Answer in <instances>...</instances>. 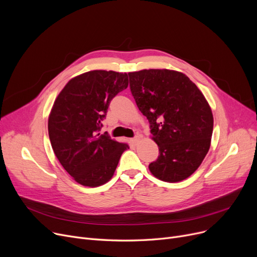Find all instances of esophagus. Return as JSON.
Returning a JSON list of instances; mask_svg holds the SVG:
<instances>
[{"label":"esophagus","instance_id":"1","mask_svg":"<svg viewBox=\"0 0 257 257\" xmlns=\"http://www.w3.org/2000/svg\"><path fill=\"white\" fill-rule=\"evenodd\" d=\"M140 140H141V138H140V136H139V135H135L133 139H131V143H132V144H133L134 146H136V145H138V144H139Z\"/></svg>","mask_w":257,"mask_h":257}]
</instances>
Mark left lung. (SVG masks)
<instances>
[{"label":"left lung","instance_id":"left-lung-1","mask_svg":"<svg viewBox=\"0 0 257 257\" xmlns=\"http://www.w3.org/2000/svg\"><path fill=\"white\" fill-rule=\"evenodd\" d=\"M128 75L131 94L159 148L150 172L169 183L190 177L211 145L214 119L206 98L178 71L149 69Z\"/></svg>","mask_w":257,"mask_h":257}]
</instances>
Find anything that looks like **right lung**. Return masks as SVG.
<instances>
[{"mask_svg":"<svg viewBox=\"0 0 257 257\" xmlns=\"http://www.w3.org/2000/svg\"><path fill=\"white\" fill-rule=\"evenodd\" d=\"M128 87L127 73L94 70L68 81L48 118V135L66 172L80 185L108 182L122 154L129 149L100 134L110 101Z\"/></svg>","mask_w":257,"mask_h":257,"instance_id":"add662e5","label":"right lung"}]
</instances>
